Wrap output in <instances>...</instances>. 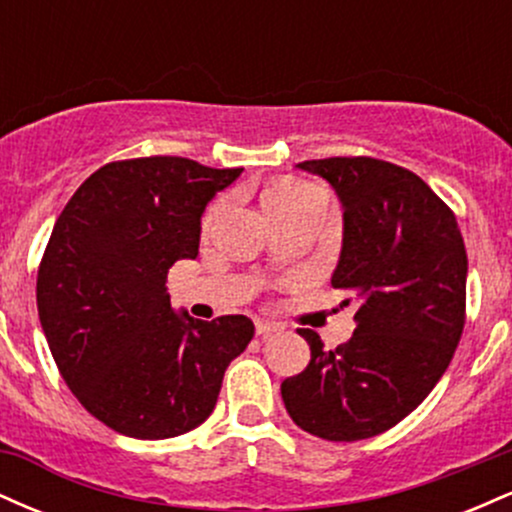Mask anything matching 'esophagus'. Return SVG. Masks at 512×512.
<instances>
[{
    "instance_id": "34e87169",
    "label": "esophagus",
    "mask_w": 512,
    "mask_h": 512,
    "mask_svg": "<svg viewBox=\"0 0 512 512\" xmlns=\"http://www.w3.org/2000/svg\"><path fill=\"white\" fill-rule=\"evenodd\" d=\"M255 332L260 334V337H272V334L281 332V327L276 325V322H269V320H255Z\"/></svg>"
}]
</instances>
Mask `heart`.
I'll return each instance as SVG.
<instances>
[{
	"label": "heart",
	"mask_w": 512,
	"mask_h": 512,
	"mask_svg": "<svg viewBox=\"0 0 512 512\" xmlns=\"http://www.w3.org/2000/svg\"><path fill=\"white\" fill-rule=\"evenodd\" d=\"M317 199L327 204L325 190H322L320 185H315V182L281 180V182H274L272 187H267L262 202H264V209L269 211V209H296V207H303V204H308V202H317ZM216 211H219V207H214L209 211L207 221L214 219Z\"/></svg>",
	"instance_id": "1"
}]
</instances>
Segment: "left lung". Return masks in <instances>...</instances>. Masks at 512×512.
Returning a JSON list of instances; mask_svg holds the SVG:
<instances>
[{"instance_id": "obj_1", "label": "left lung", "mask_w": 512, "mask_h": 512, "mask_svg": "<svg viewBox=\"0 0 512 512\" xmlns=\"http://www.w3.org/2000/svg\"><path fill=\"white\" fill-rule=\"evenodd\" d=\"M344 209L334 289L356 298V330L281 383L293 424L325 440H363L419 407L450 366L464 327L467 250L455 214L419 175L378 158H320ZM342 305H349V298Z\"/></svg>"}]
</instances>
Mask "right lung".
<instances>
[{"instance_id": "right-lung-1", "label": "right lung", "mask_w": 512, "mask_h": 512, "mask_svg": "<svg viewBox=\"0 0 512 512\" xmlns=\"http://www.w3.org/2000/svg\"><path fill=\"white\" fill-rule=\"evenodd\" d=\"M243 168L151 156L98 168L57 219L38 269V315L64 383L122 436L163 440L209 419L245 315L170 308L168 269L195 260L202 214Z\"/></svg>"}]
</instances>
